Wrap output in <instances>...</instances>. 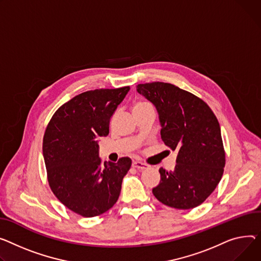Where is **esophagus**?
Returning <instances> with one entry per match:
<instances>
[{
	"mask_svg": "<svg viewBox=\"0 0 261 261\" xmlns=\"http://www.w3.org/2000/svg\"><path fill=\"white\" fill-rule=\"evenodd\" d=\"M132 167H133V168H136V169H138V170H144V169H147V168H148V166H147L146 164H144V163H142V162H138V161H134V162L132 163Z\"/></svg>",
	"mask_w": 261,
	"mask_h": 261,
	"instance_id": "34e87169",
	"label": "esophagus"
}]
</instances>
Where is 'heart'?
Here are the masks:
<instances>
[{
  "mask_svg": "<svg viewBox=\"0 0 261 261\" xmlns=\"http://www.w3.org/2000/svg\"><path fill=\"white\" fill-rule=\"evenodd\" d=\"M147 102H144V101H140V102H136L134 107H138V106H143V105H146Z\"/></svg>",
  "mask_w": 261,
  "mask_h": 261,
  "instance_id": "heart-1",
  "label": "heart"
}]
</instances>
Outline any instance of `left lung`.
<instances>
[{"instance_id":"obj_1","label":"left lung","mask_w":261,"mask_h":261,"mask_svg":"<svg viewBox=\"0 0 261 261\" xmlns=\"http://www.w3.org/2000/svg\"><path fill=\"white\" fill-rule=\"evenodd\" d=\"M136 90L158 111L166 146L178 152L174 170L160 169L154 196L180 210L201 204L219 184L225 164L215 114L202 99L169 83L140 84Z\"/></svg>"}]
</instances>
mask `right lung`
Masks as SVG:
<instances>
[{"instance_id": "add662e5", "label": "right lung", "mask_w": 261, "mask_h": 261, "mask_svg": "<svg viewBox=\"0 0 261 261\" xmlns=\"http://www.w3.org/2000/svg\"><path fill=\"white\" fill-rule=\"evenodd\" d=\"M130 87L86 91L61 106L50 119L43 155L52 192L68 209L84 217L107 212L117 201L132 161L101 164L99 137Z\"/></svg>"}]
</instances>
